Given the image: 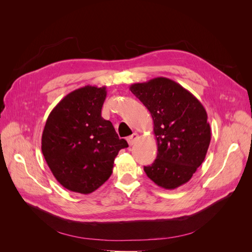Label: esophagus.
<instances>
[{"label":"esophagus","instance_id":"obj_1","mask_svg":"<svg viewBox=\"0 0 252 252\" xmlns=\"http://www.w3.org/2000/svg\"><path fill=\"white\" fill-rule=\"evenodd\" d=\"M138 138H139V134L138 133H133L130 136H128L127 142H128L129 145H130V146H132V145L136 142V140H138Z\"/></svg>","mask_w":252,"mask_h":252}]
</instances>
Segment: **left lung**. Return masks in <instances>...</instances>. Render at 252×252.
<instances>
[{
	"instance_id": "8db88e82",
	"label": "left lung",
	"mask_w": 252,
	"mask_h": 252,
	"mask_svg": "<svg viewBox=\"0 0 252 252\" xmlns=\"http://www.w3.org/2000/svg\"><path fill=\"white\" fill-rule=\"evenodd\" d=\"M129 89L154 120L158 155L144 171L165 189L186 184L204 162L211 140L204 106L187 89L167 78L135 83Z\"/></svg>"
}]
</instances>
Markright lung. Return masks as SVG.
<instances>
[{"instance_id": "obj_1", "label": "right lung", "mask_w": 252, "mask_h": 252, "mask_svg": "<svg viewBox=\"0 0 252 252\" xmlns=\"http://www.w3.org/2000/svg\"><path fill=\"white\" fill-rule=\"evenodd\" d=\"M106 87L73 90L52 109L42 134V152L57 181L73 192H94L109 179L114 158L128 147L101 116Z\"/></svg>"}]
</instances>
